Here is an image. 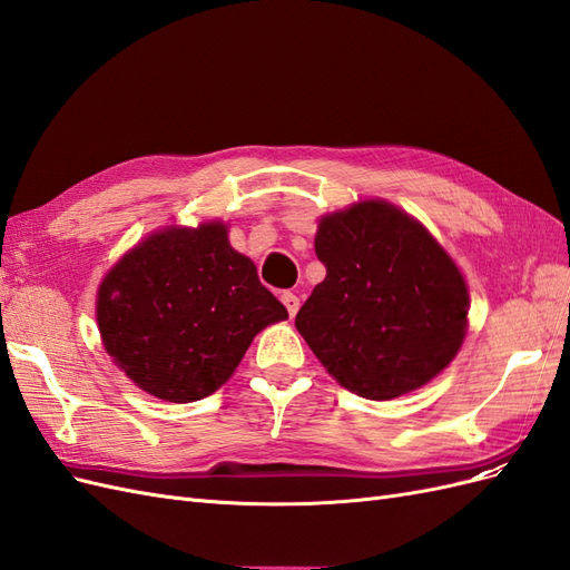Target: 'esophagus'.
Returning a JSON list of instances; mask_svg holds the SVG:
<instances>
[{"instance_id": "esophagus-1", "label": "esophagus", "mask_w": 570, "mask_h": 570, "mask_svg": "<svg viewBox=\"0 0 570 570\" xmlns=\"http://www.w3.org/2000/svg\"><path fill=\"white\" fill-rule=\"evenodd\" d=\"M283 304H285L289 316H295L299 312V297L295 295V292H283Z\"/></svg>"}]
</instances>
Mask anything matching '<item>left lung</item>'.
Here are the masks:
<instances>
[{"label": "left lung", "instance_id": "8db88e82", "mask_svg": "<svg viewBox=\"0 0 570 570\" xmlns=\"http://www.w3.org/2000/svg\"><path fill=\"white\" fill-rule=\"evenodd\" d=\"M316 256L325 281L295 325L337 383L394 400L456 356L469 289L446 252L396 206L361 202L325 216Z\"/></svg>", "mask_w": 570, "mask_h": 570}]
</instances>
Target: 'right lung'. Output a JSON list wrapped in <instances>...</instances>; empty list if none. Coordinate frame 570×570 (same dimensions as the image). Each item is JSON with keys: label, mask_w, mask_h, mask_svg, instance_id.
Listing matches in <instances>:
<instances>
[{"label": "right lung", "mask_w": 570, "mask_h": 570, "mask_svg": "<svg viewBox=\"0 0 570 570\" xmlns=\"http://www.w3.org/2000/svg\"><path fill=\"white\" fill-rule=\"evenodd\" d=\"M283 318L287 308L220 223L151 235L120 258L97 297L116 364L137 387L176 404L216 392L254 335Z\"/></svg>", "instance_id": "1"}]
</instances>
